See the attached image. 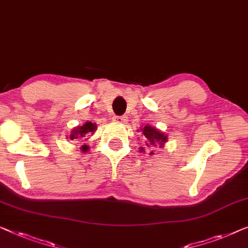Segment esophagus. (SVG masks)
<instances>
[{"instance_id": "1", "label": "esophagus", "mask_w": 248, "mask_h": 248, "mask_svg": "<svg viewBox=\"0 0 248 248\" xmlns=\"http://www.w3.org/2000/svg\"><path fill=\"white\" fill-rule=\"evenodd\" d=\"M114 122H116V123H126V117L125 116H114L113 118Z\"/></svg>"}]
</instances>
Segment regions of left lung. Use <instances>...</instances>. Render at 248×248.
Segmentation results:
<instances>
[{"label": "left lung", "mask_w": 248, "mask_h": 248, "mask_svg": "<svg viewBox=\"0 0 248 248\" xmlns=\"http://www.w3.org/2000/svg\"><path fill=\"white\" fill-rule=\"evenodd\" d=\"M142 133L145 138V145L149 146V148L150 145H163L164 142H167V135H164L163 133L157 131L156 128L149 126V125H146V126L142 128ZM161 148H162V146H161ZM151 154H153V152H151Z\"/></svg>", "instance_id": "1"}]
</instances>
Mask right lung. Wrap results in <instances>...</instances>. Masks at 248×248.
<instances>
[{
    "label": "right lung",
    "instance_id": "right-lung-1",
    "mask_svg": "<svg viewBox=\"0 0 248 248\" xmlns=\"http://www.w3.org/2000/svg\"><path fill=\"white\" fill-rule=\"evenodd\" d=\"M96 130V125L93 124L92 122H87V123H85L82 126H78L77 128H75V130L71 132V134L69 136V139L71 141H74V140H85L86 138H88L89 135L93 134L94 131ZM85 151L87 150L86 148H84Z\"/></svg>",
    "mask_w": 248,
    "mask_h": 248
}]
</instances>
